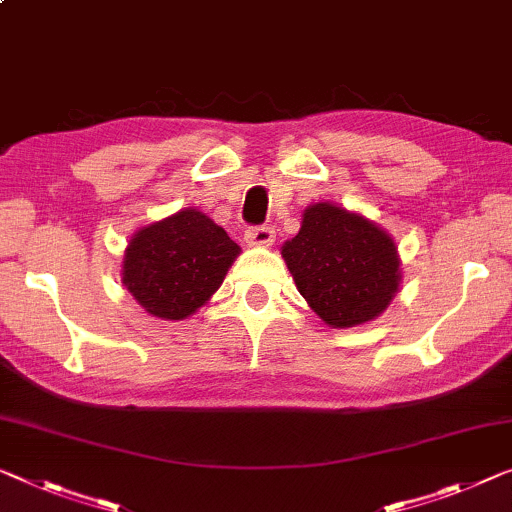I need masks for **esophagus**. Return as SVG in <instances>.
Masks as SVG:
<instances>
[{
  "mask_svg": "<svg viewBox=\"0 0 512 512\" xmlns=\"http://www.w3.org/2000/svg\"><path fill=\"white\" fill-rule=\"evenodd\" d=\"M273 241H276V232H273V227L257 225V227H248V230H246L248 246L266 248V246H273Z\"/></svg>",
  "mask_w": 512,
  "mask_h": 512,
  "instance_id": "esophagus-1",
  "label": "esophagus"
}]
</instances>
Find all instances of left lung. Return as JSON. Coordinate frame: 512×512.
<instances>
[{
	"instance_id": "8db88e82",
	"label": "left lung",
	"mask_w": 512,
	"mask_h": 512,
	"mask_svg": "<svg viewBox=\"0 0 512 512\" xmlns=\"http://www.w3.org/2000/svg\"><path fill=\"white\" fill-rule=\"evenodd\" d=\"M282 257L303 299L333 329L372 322L402 280L391 234L331 202L303 211L301 230L282 246Z\"/></svg>"
}]
</instances>
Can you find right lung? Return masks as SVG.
<instances>
[{
    "label": "right lung",
    "instance_id": "add662e5",
    "mask_svg": "<svg viewBox=\"0 0 512 512\" xmlns=\"http://www.w3.org/2000/svg\"><path fill=\"white\" fill-rule=\"evenodd\" d=\"M241 248L197 209L142 227L128 243L121 282L149 315L186 319L223 285Z\"/></svg>",
    "mask_w": 512,
    "mask_h": 512
}]
</instances>
